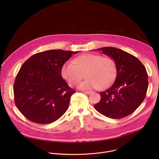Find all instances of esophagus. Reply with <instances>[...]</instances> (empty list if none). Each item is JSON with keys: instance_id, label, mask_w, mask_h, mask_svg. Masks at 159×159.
I'll list each match as a JSON object with an SVG mask.
<instances>
[{"instance_id": "esophagus-1", "label": "esophagus", "mask_w": 159, "mask_h": 159, "mask_svg": "<svg viewBox=\"0 0 159 159\" xmlns=\"http://www.w3.org/2000/svg\"><path fill=\"white\" fill-rule=\"evenodd\" d=\"M84 93H85V94H90V93H91V91H84Z\"/></svg>"}]
</instances>
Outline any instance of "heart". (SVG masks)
I'll list each match as a JSON object with an SVG mask.
<instances>
[{"instance_id":"1","label":"heart","mask_w":159,"mask_h":159,"mask_svg":"<svg viewBox=\"0 0 159 159\" xmlns=\"http://www.w3.org/2000/svg\"><path fill=\"white\" fill-rule=\"evenodd\" d=\"M85 74L86 80L79 84L81 89H105L115 80L117 74L115 61L111 57L86 53L81 55L74 61L66 62L61 68L62 77L71 87L77 84Z\"/></svg>"}]
</instances>
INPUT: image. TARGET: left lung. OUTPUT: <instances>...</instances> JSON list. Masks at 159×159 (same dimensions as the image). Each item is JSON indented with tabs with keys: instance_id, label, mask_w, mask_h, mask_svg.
Instances as JSON below:
<instances>
[{
	"instance_id": "1",
	"label": "left lung",
	"mask_w": 159,
	"mask_h": 159,
	"mask_svg": "<svg viewBox=\"0 0 159 159\" xmlns=\"http://www.w3.org/2000/svg\"><path fill=\"white\" fill-rule=\"evenodd\" d=\"M96 50L115 61L117 75L112 85L100 93L101 101L94 108L110 118L126 117L140 106L146 96L148 82L145 67L137 57L122 50L103 47Z\"/></svg>"
}]
</instances>
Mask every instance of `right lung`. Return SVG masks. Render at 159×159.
<instances>
[{"label": "right lung", "instance_id": "add662e5", "mask_svg": "<svg viewBox=\"0 0 159 159\" xmlns=\"http://www.w3.org/2000/svg\"><path fill=\"white\" fill-rule=\"evenodd\" d=\"M79 52L52 50L36 53L20 67L14 84L15 104L22 115L50 124L63 115L75 93L61 77V68Z\"/></svg>", "mask_w": 159, "mask_h": 159}]
</instances>
